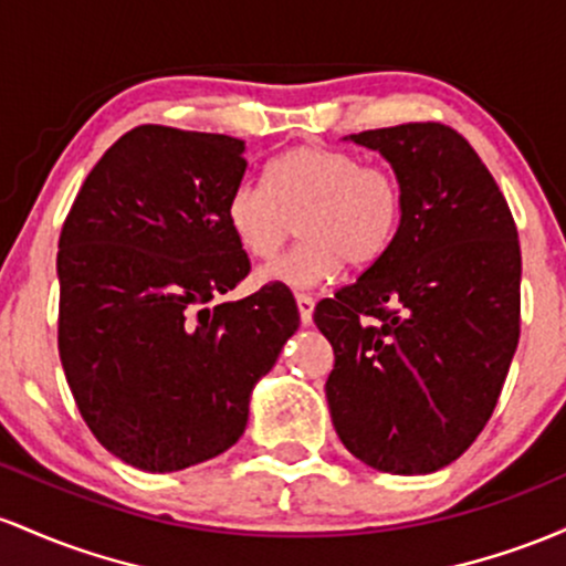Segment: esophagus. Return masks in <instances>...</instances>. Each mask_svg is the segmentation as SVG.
<instances>
[{
    "label": "esophagus",
    "instance_id": "34e87169",
    "mask_svg": "<svg viewBox=\"0 0 566 566\" xmlns=\"http://www.w3.org/2000/svg\"><path fill=\"white\" fill-rule=\"evenodd\" d=\"M296 307H300V317L302 323H313V310H315V300L310 294H296Z\"/></svg>",
    "mask_w": 566,
    "mask_h": 566
}]
</instances>
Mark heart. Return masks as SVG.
<instances>
[{
    "mask_svg": "<svg viewBox=\"0 0 566 566\" xmlns=\"http://www.w3.org/2000/svg\"><path fill=\"white\" fill-rule=\"evenodd\" d=\"M227 227L256 262H272L294 234L302 243L264 277L310 289L342 264H377L396 243L403 219L401 179L353 151L304 144L266 163L264 187L240 181L227 195Z\"/></svg>",
    "mask_w": 566,
    "mask_h": 566,
    "instance_id": "b5f03b06",
    "label": "heart"
}]
</instances>
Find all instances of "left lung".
Segmentation results:
<instances>
[{
	"label": "left lung",
	"instance_id": "left-lung-1",
	"mask_svg": "<svg viewBox=\"0 0 566 566\" xmlns=\"http://www.w3.org/2000/svg\"><path fill=\"white\" fill-rule=\"evenodd\" d=\"M403 187L392 249L315 304L336 436L366 465L433 473L484 430L522 334V249L497 181L454 128L364 130Z\"/></svg>",
	"mask_w": 566,
	"mask_h": 566
}]
</instances>
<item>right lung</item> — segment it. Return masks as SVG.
I'll list each match as a JSON object with an SVG mask.
<instances>
[{
  "instance_id": "add662e5",
  "label": "right lung",
  "mask_w": 566,
  "mask_h": 566,
  "mask_svg": "<svg viewBox=\"0 0 566 566\" xmlns=\"http://www.w3.org/2000/svg\"><path fill=\"white\" fill-rule=\"evenodd\" d=\"M245 142L138 125L95 163L59 240V355L114 457L170 473L227 452L300 328L289 285L208 307L251 272L227 227Z\"/></svg>"
}]
</instances>
